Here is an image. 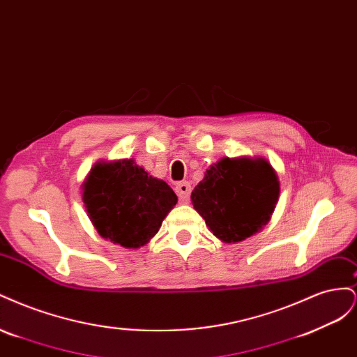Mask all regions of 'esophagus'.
I'll return each instance as SVG.
<instances>
[{"instance_id": "obj_1", "label": "esophagus", "mask_w": 357, "mask_h": 357, "mask_svg": "<svg viewBox=\"0 0 357 357\" xmlns=\"http://www.w3.org/2000/svg\"><path fill=\"white\" fill-rule=\"evenodd\" d=\"M190 190H192V188H190L189 181H180L176 185V193H177L178 199L183 201V202H186L189 199Z\"/></svg>"}]
</instances>
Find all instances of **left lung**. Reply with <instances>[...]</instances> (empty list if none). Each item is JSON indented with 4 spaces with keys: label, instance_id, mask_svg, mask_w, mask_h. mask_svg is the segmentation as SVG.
Instances as JSON below:
<instances>
[{
    "label": "left lung",
    "instance_id": "left-lung-1",
    "mask_svg": "<svg viewBox=\"0 0 357 357\" xmlns=\"http://www.w3.org/2000/svg\"><path fill=\"white\" fill-rule=\"evenodd\" d=\"M278 193L280 183L268 160L225 158L207 169L190 199L219 240L238 243L268 223Z\"/></svg>",
    "mask_w": 357,
    "mask_h": 357
}]
</instances>
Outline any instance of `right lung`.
<instances>
[{
  "instance_id": "1",
  "label": "right lung",
  "mask_w": 357,
  "mask_h": 357,
  "mask_svg": "<svg viewBox=\"0 0 357 357\" xmlns=\"http://www.w3.org/2000/svg\"><path fill=\"white\" fill-rule=\"evenodd\" d=\"M83 202L102 238L137 248L159 231L177 197L165 181L123 159L92 168L83 185Z\"/></svg>"
}]
</instances>
